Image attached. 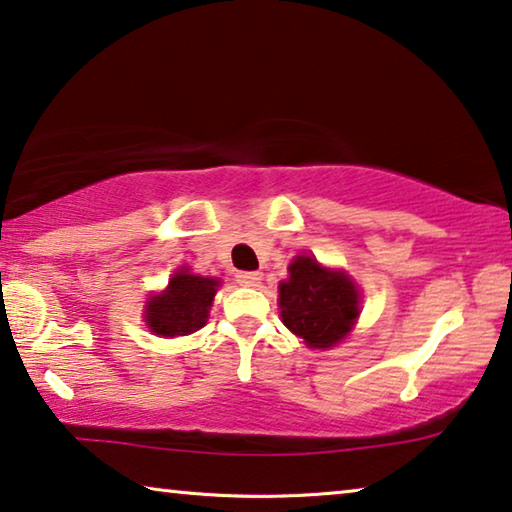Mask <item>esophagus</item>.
<instances>
[{
    "label": "esophagus",
    "mask_w": 512,
    "mask_h": 512,
    "mask_svg": "<svg viewBox=\"0 0 512 512\" xmlns=\"http://www.w3.org/2000/svg\"><path fill=\"white\" fill-rule=\"evenodd\" d=\"M235 281L240 283V286H258V283L263 281V274L261 272H238L235 274Z\"/></svg>",
    "instance_id": "obj_1"
}]
</instances>
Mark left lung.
Wrapping results in <instances>:
<instances>
[{
    "label": "left lung",
    "mask_w": 512,
    "mask_h": 512,
    "mask_svg": "<svg viewBox=\"0 0 512 512\" xmlns=\"http://www.w3.org/2000/svg\"><path fill=\"white\" fill-rule=\"evenodd\" d=\"M279 283L281 320L309 348L341 343L359 318V288L343 270L322 267L313 256H295Z\"/></svg>",
    "instance_id": "obj_1"
}]
</instances>
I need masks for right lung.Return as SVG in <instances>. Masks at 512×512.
I'll use <instances>...</instances> for the list:
<instances>
[{"label":"right lung","mask_w":512,"mask_h":512,"mask_svg":"<svg viewBox=\"0 0 512 512\" xmlns=\"http://www.w3.org/2000/svg\"><path fill=\"white\" fill-rule=\"evenodd\" d=\"M219 279L190 274V267L180 270L169 279V286L148 297L144 320L153 334L171 338L187 336L208 322V313Z\"/></svg>","instance_id":"obj_1"}]
</instances>
